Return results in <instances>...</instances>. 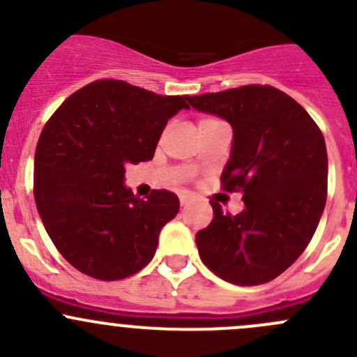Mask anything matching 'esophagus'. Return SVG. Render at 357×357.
<instances>
[{"label": "esophagus", "instance_id": "obj_1", "mask_svg": "<svg viewBox=\"0 0 357 357\" xmlns=\"http://www.w3.org/2000/svg\"><path fill=\"white\" fill-rule=\"evenodd\" d=\"M179 204H181V205H188L190 204V199H188V197H181V199H179Z\"/></svg>", "mask_w": 357, "mask_h": 357}]
</instances>
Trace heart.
Returning a JSON list of instances; mask_svg holds the SVG:
<instances>
[{"mask_svg": "<svg viewBox=\"0 0 357 357\" xmlns=\"http://www.w3.org/2000/svg\"><path fill=\"white\" fill-rule=\"evenodd\" d=\"M211 122H215V119H212V117H204V119H200V122H199V129H200V128H204V126L211 124Z\"/></svg>", "mask_w": 357, "mask_h": 357, "instance_id": "heart-1", "label": "heart"}]
</instances>
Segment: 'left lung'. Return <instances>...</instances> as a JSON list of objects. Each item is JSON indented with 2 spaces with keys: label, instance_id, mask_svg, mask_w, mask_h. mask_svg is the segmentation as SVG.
<instances>
[{
  "label": "left lung",
  "instance_id": "1",
  "mask_svg": "<svg viewBox=\"0 0 357 357\" xmlns=\"http://www.w3.org/2000/svg\"><path fill=\"white\" fill-rule=\"evenodd\" d=\"M233 128L225 192L243 193L233 215L211 202L214 219L195 236L214 275L240 287L268 283L290 268L314 235L326 204L328 155L311 115L273 86L248 84L186 96Z\"/></svg>",
  "mask_w": 357,
  "mask_h": 357
}]
</instances>
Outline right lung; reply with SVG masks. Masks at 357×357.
<instances>
[{
	"label": "right lung",
	"instance_id": "add662e5",
	"mask_svg": "<svg viewBox=\"0 0 357 357\" xmlns=\"http://www.w3.org/2000/svg\"><path fill=\"white\" fill-rule=\"evenodd\" d=\"M185 96H162L119 79H100L70 95L50 117L34 155V200L50 238L67 262L96 280L128 278L157 250L178 195L146 200L124 186L128 164L153 158Z\"/></svg>",
	"mask_w": 357,
	"mask_h": 357
}]
</instances>
